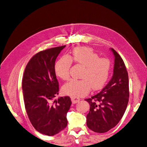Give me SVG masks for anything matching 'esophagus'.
<instances>
[{
  "instance_id": "esophagus-1",
  "label": "esophagus",
  "mask_w": 147,
  "mask_h": 147,
  "mask_svg": "<svg viewBox=\"0 0 147 147\" xmlns=\"http://www.w3.org/2000/svg\"><path fill=\"white\" fill-rule=\"evenodd\" d=\"M71 100H72L73 104H76L80 101V98L77 96H72L71 97Z\"/></svg>"
}]
</instances>
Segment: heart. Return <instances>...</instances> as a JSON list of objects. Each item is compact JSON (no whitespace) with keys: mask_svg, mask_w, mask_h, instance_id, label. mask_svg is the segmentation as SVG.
<instances>
[{"mask_svg":"<svg viewBox=\"0 0 147 147\" xmlns=\"http://www.w3.org/2000/svg\"><path fill=\"white\" fill-rule=\"evenodd\" d=\"M72 62L83 67L80 80H72L64 84L63 91L70 96H84L91 90H98L104 86L109 77L111 63L105 57H99L92 49L76 47L66 56L61 57L55 65V72L63 80L70 78Z\"/></svg>","mask_w":147,"mask_h":147,"instance_id":"1","label":"heart"}]
</instances>
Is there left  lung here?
<instances>
[{
  "label": "left lung",
  "instance_id": "8db88e82",
  "mask_svg": "<svg viewBox=\"0 0 147 147\" xmlns=\"http://www.w3.org/2000/svg\"><path fill=\"white\" fill-rule=\"evenodd\" d=\"M110 50L115 57L112 79L99 93L85 99L90 105L86 124L89 129L98 133L107 132L119 123L125 112L129 97L125 64L114 49Z\"/></svg>",
  "mask_w": 147,
  "mask_h": 147
}]
</instances>
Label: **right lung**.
<instances>
[{
	"label": "right lung",
	"mask_w": 147,
	"mask_h": 147,
	"mask_svg": "<svg viewBox=\"0 0 147 147\" xmlns=\"http://www.w3.org/2000/svg\"><path fill=\"white\" fill-rule=\"evenodd\" d=\"M65 45L41 51L31 58L23 75V88L26 113L31 124L41 134L52 136L67 125L70 97H61L55 72L56 57Z\"/></svg>",
	"instance_id": "1"
}]
</instances>
